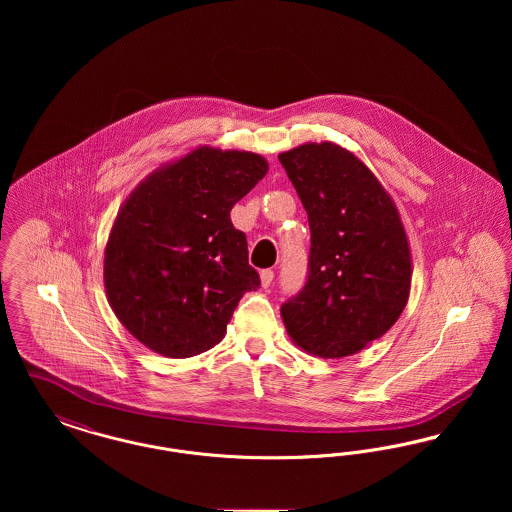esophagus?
<instances>
[{
    "label": "esophagus",
    "mask_w": 512,
    "mask_h": 512,
    "mask_svg": "<svg viewBox=\"0 0 512 512\" xmlns=\"http://www.w3.org/2000/svg\"><path fill=\"white\" fill-rule=\"evenodd\" d=\"M272 280H274V272L270 270V268H265V270H261V286L267 290L268 286L272 284Z\"/></svg>",
    "instance_id": "obj_1"
}]
</instances>
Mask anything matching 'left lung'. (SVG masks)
Wrapping results in <instances>:
<instances>
[{
  "mask_svg": "<svg viewBox=\"0 0 512 512\" xmlns=\"http://www.w3.org/2000/svg\"><path fill=\"white\" fill-rule=\"evenodd\" d=\"M311 228L309 276L280 313L293 343L340 359L382 338L401 317L413 261L399 211L349 149L309 142L278 155Z\"/></svg>",
  "mask_w": 512,
  "mask_h": 512,
  "instance_id": "8db88e82",
  "label": "left lung"
}]
</instances>
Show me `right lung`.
I'll list each match as a JSON object with an SVG mask.
<instances>
[{"label": "right lung", "instance_id": "right-lung-1", "mask_svg": "<svg viewBox=\"0 0 512 512\" xmlns=\"http://www.w3.org/2000/svg\"><path fill=\"white\" fill-rule=\"evenodd\" d=\"M267 171L257 153L199 146L122 203L103 284L122 326L151 351L184 359L215 347L244 293L261 286L230 211Z\"/></svg>", "mask_w": 512, "mask_h": 512}]
</instances>
